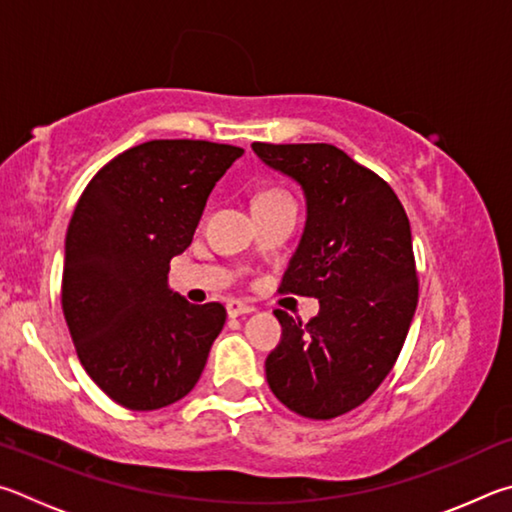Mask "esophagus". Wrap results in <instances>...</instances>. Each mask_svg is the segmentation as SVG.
<instances>
[{"label":"esophagus","instance_id":"obj_1","mask_svg":"<svg viewBox=\"0 0 512 512\" xmlns=\"http://www.w3.org/2000/svg\"><path fill=\"white\" fill-rule=\"evenodd\" d=\"M249 312H254V306H249V303H242V301H238V299L227 301V315H229V317L249 315Z\"/></svg>","mask_w":512,"mask_h":512}]
</instances>
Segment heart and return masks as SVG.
I'll use <instances>...</instances> for the list:
<instances>
[{
    "label": "heart",
    "instance_id": "heart-1",
    "mask_svg": "<svg viewBox=\"0 0 512 512\" xmlns=\"http://www.w3.org/2000/svg\"><path fill=\"white\" fill-rule=\"evenodd\" d=\"M267 195H281V193H274V191H270V193H263L261 197H267Z\"/></svg>",
    "mask_w": 512,
    "mask_h": 512
}]
</instances>
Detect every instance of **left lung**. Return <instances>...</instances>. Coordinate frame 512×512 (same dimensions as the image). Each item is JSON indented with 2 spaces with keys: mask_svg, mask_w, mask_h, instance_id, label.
Returning <instances> with one entry per match:
<instances>
[{
  "mask_svg": "<svg viewBox=\"0 0 512 512\" xmlns=\"http://www.w3.org/2000/svg\"><path fill=\"white\" fill-rule=\"evenodd\" d=\"M306 197V227L281 292L319 299L308 324L274 310L281 342L267 384L299 416L328 420L371 396L405 344L418 303L407 213L373 170L330 143H251Z\"/></svg>",
  "mask_w": 512,
  "mask_h": 512,
  "instance_id": "8db88e82",
  "label": "left lung"
}]
</instances>
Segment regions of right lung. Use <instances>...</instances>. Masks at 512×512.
Wrapping results in <instances>:
<instances>
[{
    "mask_svg": "<svg viewBox=\"0 0 512 512\" xmlns=\"http://www.w3.org/2000/svg\"><path fill=\"white\" fill-rule=\"evenodd\" d=\"M242 148L159 139L125 150L80 195L65 240L62 312L89 378L121 407L173 405L204 371L227 310L168 288L206 200Z\"/></svg>",
    "mask_w": 512,
    "mask_h": 512,
    "instance_id": "right-lung-1",
    "label": "right lung"
}]
</instances>
